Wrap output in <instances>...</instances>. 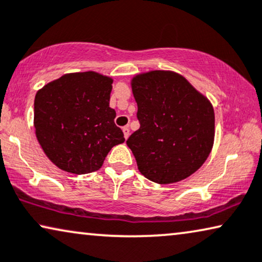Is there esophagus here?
I'll return each instance as SVG.
<instances>
[{"mask_svg": "<svg viewBox=\"0 0 262 262\" xmlns=\"http://www.w3.org/2000/svg\"><path fill=\"white\" fill-rule=\"evenodd\" d=\"M123 132H124L125 139H127L128 136H130V128H128V126H124L123 127Z\"/></svg>", "mask_w": 262, "mask_h": 262, "instance_id": "34e87169", "label": "esophagus"}]
</instances>
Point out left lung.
<instances>
[{
  "mask_svg": "<svg viewBox=\"0 0 262 262\" xmlns=\"http://www.w3.org/2000/svg\"><path fill=\"white\" fill-rule=\"evenodd\" d=\"M131 85L140 126L126 144L140 173L159 184L192 175L213 147L215 116L209 100L173 72L139 74Z\"/></svg>",
  "mask_w": 262,
  "mask_h": 262,
  "instance_id": "8db88e82",
  "label": "left lung"
}]
</instances>
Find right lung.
I'll return each instance as SVG.
<instances>
[{"mask_svg":"<svg viewBox=\"0 0 262 262\" xmlns=\"http://www.w3.org/2000/svg\"><path fill=\"white\" fill-rule=\"evenodd\" d=\"M111 91V78L82 72L62 75L36 93V138L58 168L75 175L97 171L108 151L124 143L108 105Z\"/></svg>","mask_w":262,"mask_h":262,"instance_id":"obj_1","label":"right lung"}]
</instances>
